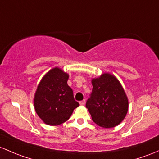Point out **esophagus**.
<instances>
[{"instance_id":"esophagus-1","label":"esophagus","mask_w":159,"mask_h":159,"mask_svg":"<svg viewBox=\"0 0 159 159\" xmlns=\"http://www.w3.org/2000/svg\"><path fill=\"white\" fill-rule=\"evenodd\" d=\"M79 103H80V105H81V106H83V105H84V103H85V100H83V101H80Z\"/></svg>"}]
</instances>
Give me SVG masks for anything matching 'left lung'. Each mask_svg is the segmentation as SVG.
I'll return each mask as SVG.
<instances>
[{
    "instance_id": "1",
    "label": "left lung",
    "mask_w": 159,
    "mask_h": 159,
    "mask_svg": "<svg viewBox=\"0 0 159 159\" xmlns=\"http://www.w3.org/2000/svg\"><path fill=\"white\" fill-rule=\"evenodd\" d=\"M93 89L86 102L92 120L103 128L120 124L128 111V99L117 79L103 74L92 80Z\"/></svg>"
}]
</instances>
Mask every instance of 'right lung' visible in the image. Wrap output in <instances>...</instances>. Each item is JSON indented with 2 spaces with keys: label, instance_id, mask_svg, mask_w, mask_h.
Listing matches in <instances>:
<instances>
[{
  "label": "right lung",
  "instance_id": "obj_1",
  "mask_svg": "<svg viewBox=\"0 0 159 159\" xmlns=\"http://www.w3.org/2000/svg\"><path fill=\"white\" fill-rule=\"evenodd\" d=\"M68 75L55 68L40 81L34 98L38 116L45 123L57 126L67 121L73 110L79 106L68 84Z\"/></svg>",
  "mask_w": 159,
  "mask_h": 159
}]
</instances>
